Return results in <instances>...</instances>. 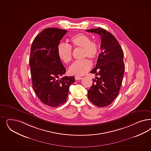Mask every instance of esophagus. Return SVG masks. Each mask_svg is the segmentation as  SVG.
Segmentation results:
<instances>
[{"mask_svg":"<svg viewBox=\"0 0 151 151\" xmlns=\"http://www.w3.org/2000/svg\"><path fill=\"white\" fill-rule=\"evenodd\" d=\"M82 78L81 77L78 76H75V79H76V81H77V80H80V79H81Z\"/></svg>","mask_w":151,"mask_h":151,"instance_id":"esophagus-1","label":"esophagus"}]
</instances>
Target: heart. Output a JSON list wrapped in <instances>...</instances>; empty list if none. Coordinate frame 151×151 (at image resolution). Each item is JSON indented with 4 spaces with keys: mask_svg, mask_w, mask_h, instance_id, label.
Wrapping results in <instances>:
<instances>
[{
    "mask_svg": "<svg viewBox=\"0 0 151 151\" xmlns=\"http://www.w3.org/2000/svg\"><path fill=\"white\" fill-rule=\"evenodd\" d=\"M69 42V45L65 43L59 44L57 47L59 58L64 63H68L72 59V48H82L81 57L84 59L74 62L69 67L68 71L71 74L84 75L92 67L91 61L85 58L92 60L97 58L100 52V45L97 41L91 40L89 35L82 33L73 35Z\"/></svg>",
    "mask_w": 151,
    "mask_h": 151,
    "instance_id": "b5f03b06",
    "label": "heart"
}]
</instances>
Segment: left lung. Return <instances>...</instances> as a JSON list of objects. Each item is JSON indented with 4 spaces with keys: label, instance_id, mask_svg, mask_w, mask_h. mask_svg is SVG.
<instances>
[{
    "label": "left lung",
    "instance_id": "obj_1",
    "mask_svg": "<svg viewBox=\"0 0 151 151\" xmlns=\"http://www.w3.org/2000/svg\"><path fill=\"white\" fill-rule=\"evenodd\" d=\"M86 31L98 34L101 38V52L96 67L91 72L98 77L93 79L88 97L98 107H106L113 102L119 92L125 69L124 54L117 39L106 30L98 28Z\"/></svg>",
    "mask_w": 151,
    "mask_h": 151
}]
</instances>
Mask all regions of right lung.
<instances>
[{"mask_svg":"<svg viewBox=\"0 0 151 151\" xmlns=\"http://www.w3.org/2000/svg\"><path fill=\"white\" fill-rule=\"evenodd\" d=\"M67 30L48 28L38 34L32 44L29 65L32 86L39 100L49 107L63 104L74 77L64 76L66 69L59 58L57 47Z\"/></svg>","mask_w":151,"mask_h":151,"instance_id":"obj_1","label":"right lung"}]
</instances>
